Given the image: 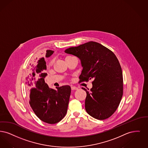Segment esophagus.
<instances>
[{
  "instance_id": "obj_1",
  "label": "esophagus",
  "mask_w": 148,
  "mask_h": 148,
  "mask_svg": "<svg viewBox=\"0 0 148 148\" xmlns=\"http://www.w3.org/2000/svg\"><path fill=\"white\" fill-rule=\"evenodd\" d=\"M71 90H78V88L76 86H71Z\"/></svg>"
}]
</instances>
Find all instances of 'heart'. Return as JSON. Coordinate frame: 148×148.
Here are the masks:
<instances>
[{"instance_id": "b5f03b06", "label": "heart", "mask_w": 148, "mask_h": 148, "mask_svg": "<svg viewBox=\"0 0 148 148\" xmlns=\"http://www.w3.org/2000/svg\"><path fill=\"white\" fill-rule=\"evenodd\" d=\"M67 57H68V56H67ZM52 64V61H50V62H49V66H51Z\"/></svg>"}]
</instances>
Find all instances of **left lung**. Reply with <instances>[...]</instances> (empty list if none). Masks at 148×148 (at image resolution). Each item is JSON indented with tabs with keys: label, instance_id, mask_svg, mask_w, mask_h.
Segmentation results:
<instances>
[{
	"label": "left lung",
	"instance_id": "left-lung-1",
	"mask_svg": "<svg viewBox=\"0 0 148 148\" xmlns=\"http://www.w3.org/2000/svg\"><path fill=\"white\" fill-rule=\"evenodd\" d=\"M64 52L77 56L83 67L80 82L93 79L92 88L87 90L85 109L98 120L112 116L118 108L123 92L122 70L114 53L102 45L90 41Z\"/></svg>",
	"mask_w": 148,
	"mask_h": 148
}]
</instances>
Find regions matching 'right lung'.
I'll use <instances>...</instances> for the list:
<instances>
[{"mask_svg": "<svg viewBox=\"0 0 148 148\" xmlns=\"http://www.w3.org/2000/svg\"><path fill=\"white\" fill-rule=\"evenodd\" d=\"M53 51L47 50L46 58H49ZM43 62L42 68L37 66L38 61ZM46 65L45 58H40L38 62L30 64L26 77L29 104L34 112L40 120L48 124H55L61 121L67 110L71 89L66 85L50 88L45 82Z\"/></svg>", "mask_w": 148, "mask_h": 148, "instance_id": "1", "label": "right lung"}]
</instances>
